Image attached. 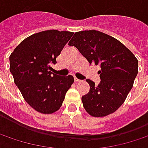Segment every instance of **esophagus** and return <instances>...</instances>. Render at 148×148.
<instances>
[{"label":"esophagus","instance_id":"obj_1","mask_svg":"<svg viewBox=\"0 0 148 148\" xmlns=\"http://www.w3.org/2000/svg\"><path fill=\"white\" fill-rule=\"evenodd\" d=\"M80 81V79H77V78H74V82H75V83H79Z\"/></svg>","mask_w":148,"mask_h":148}]
</instances>
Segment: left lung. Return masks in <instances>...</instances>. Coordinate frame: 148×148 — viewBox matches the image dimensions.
<instances>
[{
  "mask_svg": "<svg viewBox=\"0 0 148 148\" xmlns=\"http://www.w3.org/2000/svg\"><path fill=\"white\" fill-rule=\"evenodd\" d=\"M78 49L90 64L99 65L98 86L90 79L89 92L82 97L86 112L93 117H105L124 103L138 72V60L123 44L98 30L76 32L69 42Z\"/></svg>",
  "mask_w": 148,
  "mask_h": 148,
  "instance_id": "8db88e82",
  "label": "left lung"
}]
</instances>
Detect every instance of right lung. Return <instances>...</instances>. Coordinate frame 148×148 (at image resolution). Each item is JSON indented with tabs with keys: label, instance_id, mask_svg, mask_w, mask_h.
Listing matches in <instances>:
<instances>
[{
	"label": "right lung",
	"instance_id": "obj_1",
	"mask_svg": "<svg viewBox=\"0 0 148 148\" xmlns=\"http://www.w3.org/2000/svg\"><path fill=\"white\" fill-rule=\"evenodd\" d=\"M73 32L45 30L27 37L10 55V71L24 99L36 111L50 114L62 106L74 84L71 75L59 77L51 65L73 36Z\"/></svg>",
	"mask_w": 148,
	"mask_h": 148
}]
</instances>
